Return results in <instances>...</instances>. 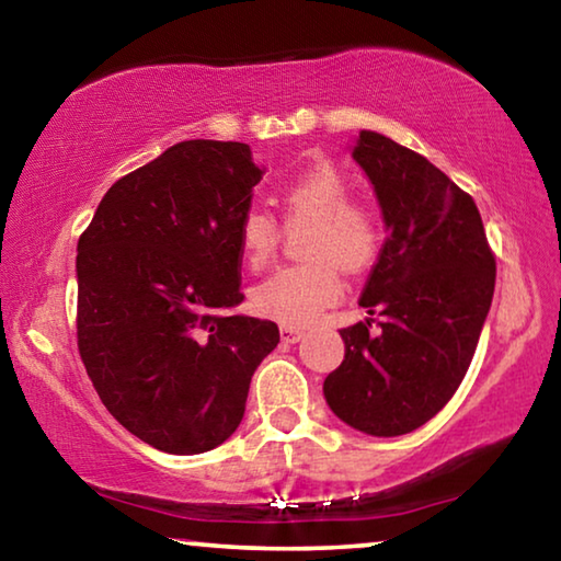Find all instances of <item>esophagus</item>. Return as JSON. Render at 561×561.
Segmentation results:
<instances>
[{
	"instance_id": "1",
	"label": "esophagus",
	"mask_w": 561,
	"mask_h": 561,
	"mask_svg": "<svg viewBox=\"0 0 561 561\" xmlns=\"http://www.w3.org/2000/svg\"><path fill=\"white\" fill-rule=\"evenodd\" d=\"M279 336L284 344H297V341L304 336L301 329H294V327H282L279 329Z\"/></svg>"
}]
</instances>
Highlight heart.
I'll return each mask as SVG.
<instances>
[{"label": "heart", "instance_id": "1", "mask_svg": "<svg viewBox=\"0 0 561 561\" xmlns=\"http://www.w3.org/2000/svg\"><path fill=\"white\" fill-rule=\"evenodd\" d=\"M351 183L331 160L304 165L277 190V203L289 227L309 225L304 257L297 267L270 274L250 294L254 314L284 327H307L341 297L339 270L360 272L374 264L383 230L371 207L348 203ZM242 260L260 270L279 244V227L267 213L250 210L237 230Z\"/></svg>", "mask_w": 561, "mask_h": 561}]
</instances>
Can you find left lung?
Returning a JSON list of instances; mask_svg holds the SVG:
<instances>
[{
    "mask_svg": "<svg viewBox=\"0 0 561 561\" xmlns=\"http://www.w3.org/2000/svg\"><path fill=\"white\" fill-rule=\"evenodd\" d=\"M351 158L371 180L386 225L358 304L378 314L341 329L344 360L324 381L336 417L376 438L405 435L458 391L485 327L495 257L468 193L376 130H360Z\"/></svg>",
    "mask_w": 561,
    "mask_h": 561,
    "instance_id": "obj_1",
    "label": "left lung"
}]
</instances>
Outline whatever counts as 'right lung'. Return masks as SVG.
Returning <instances> with one entry per match:
<instances>
[{
	"instance_id": "add662e5",
	"label": "right lung",
	"mask_w": 561,
	"mask_h": 561,
	"mask_svg": "<svg viewBox=\"0 0 561 561\" xmlns=\"http://www.w3.org/2000/svg\"><path fill=\"white\" fill-rule=\"evenodd\" d=\"M264 168L247 144L183 140L113 183L79 237V354L101 403L170 455L237 431L279 344L242 304L240 230Z\"/></svg>"
}]
</instances>
